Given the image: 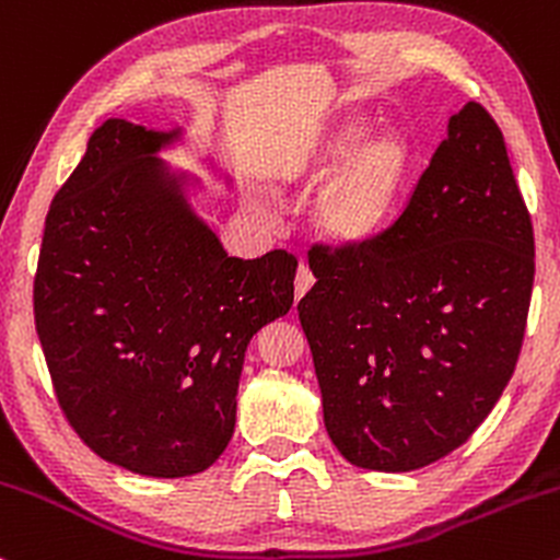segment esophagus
<instances>
[{"label":"esophagus","instance_id":"esophagus-1","mask_svg":"<svg viewBox=\"0 0 560 560\" xmlns=\"http://www.w3.org/2000/svg\"><path fill=\"white\" fill-rule=\"evenodd\" d=\"M313 281H316V279H313V271L305 266V262H302V266L298 268V279H294V298H298V300L305 298V294L311 292Z\"/></svg>","mask_w":560,"mask_h":560}]
</instances>
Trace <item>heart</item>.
Instances as JSON below:
<instances>
[{
	"label": "heart",
	"instance_id": "obj_1",
	"mask_svg": "<svg viewBox=\"0 0 560 560\" xmlns=\"http://www.w3.org/2000/svg\"><path fill=\"white\" fill-rule=\"evenodd\" d=\"M369 120L350 115L320 128L276 165V184L307 189L325 178L313 197V223L337 247H361L389 229L400 210L410 176L413 147L392 126L365 133ZM255 213H266L258 197H247Z\"/></svg>",
	"mask_w": 560,
	"mask_h": 560
}]
</instances>
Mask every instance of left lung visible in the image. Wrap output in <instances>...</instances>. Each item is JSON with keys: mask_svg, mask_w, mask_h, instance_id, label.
I'll return each mask as SVG.
<instances>
[{"mask_svg": "<svg viewBox=\"0 0 560 560\" xmlns=\"http://www.w3.org/2000/svg\"><path fill=\"white\" fill-rule=\"evenodd\" d=\"M300 300L324 423L352 466L413 471L460 447L516 369L535 236L503 133L450 115L405 213L374 244L311 253Z\"/></svg>", "mask_w": 560, "mask_h": 560, "instance_id": "8db88e82", "label": "left lung"}]
</instances>
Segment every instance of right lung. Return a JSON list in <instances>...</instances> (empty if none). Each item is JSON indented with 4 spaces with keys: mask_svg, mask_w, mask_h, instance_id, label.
Masks as SVG:
<instances>
[{
    "mask_svg": "<svg viewBox=\"0 0 560 560\" xmlns=\"http://www.w3.org/2000/svg\"><path fill=\"white\" fill-rule=\"evenodd\" d=\"M186 144L113 118L57 191L34 281L36 331L70 427L100 458L178 479L221 458L249 339L294 302L284 249L229 258L191 197L202 178L160 152ZM213 176H231L205 158Z\"/></svg>",
    "mask_w": 560,
    "mask_h": 560,
    "instance_id": "add662e5",
    "label": "right lung"
}]
</instances>
